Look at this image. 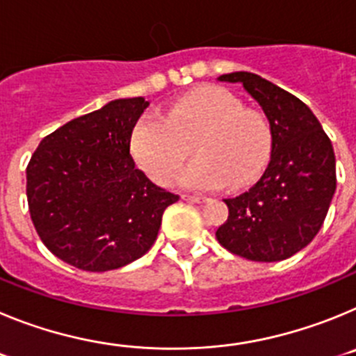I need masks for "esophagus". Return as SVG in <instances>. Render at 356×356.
<instances>
[{
  "label": "esophagus",
  "instance_id": "esophagus-1",
  "mask_svg": "<svg viewBox=\"0 0 356 356\" xmlns=\"http://www.w3.org/2000/svg\"><path fill=\"white\" fill-rule=\"evenodd\" d=\"M185 201H193V203H203V201H207L205 196H191V194H184Z\"/></svg>",
  "mask_w": 356,
  "mask_h": 356
}]
</instances>
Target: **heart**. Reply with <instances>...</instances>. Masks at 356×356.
Listing matches in <instances>:
<instances>
[{"instance_id": "1", "label": "heart", "mask_w": 356, "mask_h": 356, "mask_svg": "<svg viewBox=\"0 0 356 356\" xmlns=\"http://www.w3.org/2000/svg\"><path fill=\"white\" fill-rule=\"evenodd\" d=\"M188 144L197 159L178 175V184L242 188L266 165L271 130L266 118L244 108L235 94L207 87L172 102L162 118L143 115L131 130L130 153L151 180L165 185L187 159Z\"/></svg>"}]
</instances>
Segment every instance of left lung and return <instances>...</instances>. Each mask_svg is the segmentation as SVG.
<instances>
[{
    "label": "left lung",
    "instance_id": "1",
    "mask_svg": "<svg viewBox=\"0 0 356 356\" xmlns=\"http://www.w3.org/2000/svg\"><path fill=\"white\" fill-rule=\"evenodd\" d=\"M241 83L262 106L271 127V160L260 180L228 197V219L216 237L229 253L278 262L308 246L321 229L337 187L335 153L312 110L253 72L219 76Z\"/></svg>",
    "mask_w": 356,
    "mask_h": 356
}]
</instances>
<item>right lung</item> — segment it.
<instances>
[{
  "instance_id": "obj_1",
  "label": "right lung",
  "mask_w": 356,
  "mask_h": 356,
  "mask_svg": "<svg viewBox=\"0 0 356 356\" xmlns=\"http://www.w3.org/2000/svg\"><path fill=\"white\" fill-rule=\"evenodd\" d=\"M149 102L127 97L46 135L26 168L31 221L44 246L83 271L119 269L149 251L176 194L135 168L131 130Z\"/></svg>"
}]
</instances>
